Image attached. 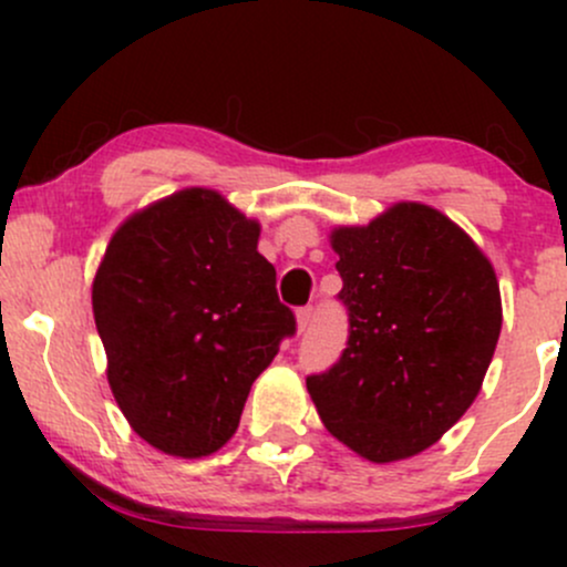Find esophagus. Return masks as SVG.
Listing matches in <instances>:
<instances>
[{
	"label": "esophagus",
	"mask_w": 567,
	"mask_h": 567,
	"mask_svg": "<svg viewBox=\"0 0 567 567\" xmlns=\"http://www.w3.org/2000/svg\"><path fill=\"white\" fill-rule=\"evenodd\" d=\"M311 317H315V309H311V306H301V309H298V311H296V320H298V330H301V333H303V330H306V328H309V324H311Z\"/></svg>",
	"instance_id": "1"
}]
</instances>
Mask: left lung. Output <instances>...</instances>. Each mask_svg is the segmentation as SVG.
Returning a JSON list of instances; mask_svg holds the SVG:
<instances>
[{
	"label": "left lung",
	"instance_id": "8db88e82",
	"mask_svg": "<svg viewBox=\"0 0 567 567\" xmlns=\"http://www.w3.org/2000/svg\"><path fill=\"white\" fill-rule=\"evenodd\" d=\"M347 349L306 379L328 432L375 464L434 445L483 386L501 333L496 271L451 218L400 202L333 231Z\"/></svg>",
	"mask_w": 567,
	"mask_h": 567
}]
</instances>
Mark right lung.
Returning <instances> with one entry per match:
<instances>
[{
	"instance_id": "add662e5",
	"label": "right lung",
	"mask_w": 567,
	"mask_h": 567,
	"mask_svg": "<svg viewBox=\"0 0 567 567\" xmlns=\"http://www.w3.org/2000/svg\"><path fill=\"white\" fill-rule=\"evenodd\" d=\"M258 224L186 188L116 229L93 282L109 383L130 426L181 458L237 432L252 381L296 336Z\"/></svg>"
}]
</instances>
